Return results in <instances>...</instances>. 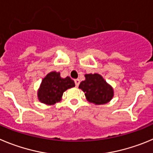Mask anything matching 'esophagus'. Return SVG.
Instances as JSON below:
<instances>
[{"instance_id":"obj_1","label":"esophagus","mask_w":153,"mask_h":153,"mask_svg":"<svg viewBox=\"0 0 153 153\" xmlns=\"http://www.w3.org/2000/svg\"><path fill=\"white\" fill-rule=\"evenodd\" d=\"M75 85H76V87H78V85H79V84H80V80L79 79H75Z\"/></svg>"}]
</instances>
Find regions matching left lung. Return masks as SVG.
Here are the masks:
<instances>
[{
    "instance_id": "8db88e82",
    "label": "left lung",
    "mask_w": 153,
    "mask_h": 153,
    "mask_svg": "<svg viewBox=\"0 0 153 153\" xmlns=\"http://www.w3.org/2000/svg\"><path fill=\"white\" fill-rule=\"evenodd\" d=\"M85 80L79 85L80 89L85 93L87 100L100 105L110 102L114 97V88L102 76L97 73L85 74Z\"/></svg>"
}]
</instances>
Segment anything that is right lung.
Listing matches in <instances>:
<instances>
[{"label": "right lung", "mask_w": 153, "mask_h": 153, "mask_svg": "<svg viewBox=\"0 0 153 153\" xmlns=\"http://www.w3.org/2000/svg\"><path fill=\"white\" fill-rule=\"evenodd\" d=\"M75 86V82L70 77L63 78L60 72L51 71L42 80L37 91L38 99L42 104L53 105L62 100L65 91Z\"/></svg>", "instance_id": "1"}]
</instances>
